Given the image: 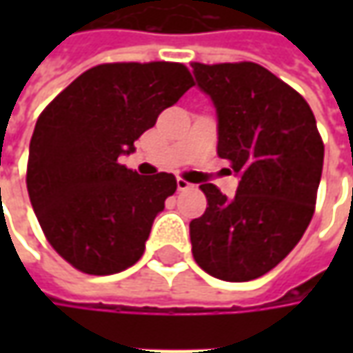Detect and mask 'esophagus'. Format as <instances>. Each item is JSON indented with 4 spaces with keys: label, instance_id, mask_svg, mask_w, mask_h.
I'll return each mask as SVG.
<instances>
[{
    "label": "esophagus",
    "instance_id": "1",
    "mask_svg": "<svg viewBox=\"0 0 353 353\" xmlns=\"http://www.w3.org/2000/svg\"><path fill=\"white\" fill-rule=\"evenodd\" d=\"M176 188L179 190H188V188H192V184L188 183V181H184V179H179L176 181Z\"/></svg>",
    "mask_w": 353,
    "mask_h": 353
}]
</instances>
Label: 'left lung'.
I'll return each mask as SVG.
<instances>
[{
	"label": "left lung",
	"mask_w": 353,
	"mask_h": 353,
	"mask_svg": "<svg viewBox=\"0 0 353 353\" xmlns=\"http://www.w3.org/2000/svg\"><path fill=\"white\" fill-rule=\"evenodd\" d=\"M218 117V155L239 179L236 196L200 184L206 212L190 222L192 255L208 275L241 283L265 275L312 220L324 145L306 100L255 62H192Z\"/></svg>",
	"instance_id": "obj_1"
}]
</instances>
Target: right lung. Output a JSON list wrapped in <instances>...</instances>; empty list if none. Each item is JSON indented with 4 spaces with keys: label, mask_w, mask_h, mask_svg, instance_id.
Masks as SVG:
<instances>
[{
    "label": "right lung",
    "mask_w": 353,
    "mask_h": 353,
    "mask_svg": "<svg viewBox=\"0 0 353 353\" xmlns=\"http://www.w3.org/2000/svg\"><path fill=\"white\" fill-rule=\"evenodd\" d=\"M192 84L179 62L100 64L39 116L27 190L48 243L78 271L114 275L139 261L176 179L141 176L119 157Z\"/></svg>",
    "instance_id": "1"
}]
</instances>
